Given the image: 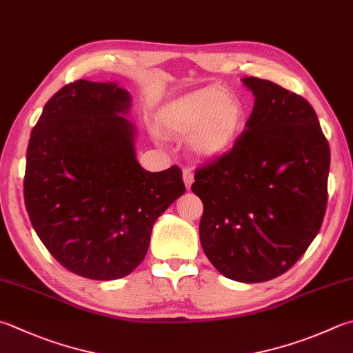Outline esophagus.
Wrapping results in <instances>:
<instances>
[{
    "label": "esophagus",
    "mask_w": 353,
    "mask_h": 353,
    "mask_svg": "<svg viewBox=\"0 0 353 353\" xmlns=\"http://www.w3.org/2000/svg\"><path fill=\"white\" fill-rule=\"evenodd\" d=\"M183 179H184L185 188L190 189L192 183H194V172H192L190 169H184V170H183Z\"/></svg>",
    "instance_id": "esophagus-1"
}]
</instances>
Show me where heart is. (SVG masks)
Returning <instances> with one entry per match:
<instances>
[{
  "label": "heart",
  "instance_id": "1",
  "mask_svg": "<svg viewBox=\"0 0 353 353\" xmlns=\"http://www.w3.org/2000/svg\"><path fill=\"white\" fill-rule=\"evenodd\" d=\"M159 125L170 135H188L192 154L216 159L235 148L245 114L241 101L216 85L198 89L159 110Z\"/></svg>",
  "mask_w": 353,
  "mask_h": 353
}]
</instances>
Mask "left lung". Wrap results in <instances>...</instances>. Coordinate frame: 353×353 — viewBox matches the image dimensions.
<instances>
[{
	"instance_id": "8db88e82",
	"label": "left lung",
	"mask_w": 353,
	"mask_h": 353,
	"mask_svg": "<svg viewBox=\"0 0 353 353\" xmlns=\"http://www.w3.org/2000/svg\"><path fill=\"white\" fill-rule=\"evenodd\" d=\"M243 84L254 110L228 155L199 168L192 192L204 212L199 239L219 274L239 283L288 272L320 232L330 149L305 99L268 79Z\"/></svg>"
}]
</instances>
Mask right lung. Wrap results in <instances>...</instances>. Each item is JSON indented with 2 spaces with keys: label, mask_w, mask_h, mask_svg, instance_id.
I'll return each mask as SVG.
<instances>
[{
  "label": "right lung",
  "mask_w": 353,
  "mask_h": 353,
  "mask_svg": "<svg viewBox=\"0 0 353 353\" xmlns=\"http://www.w3.org/2000/svg\"><path fill=\"white\" fill-rule=\"evenodd\" d=\"M130 94L78 79L59 89L32 129L24 203L50 255L89 280H118L148 254L152 228L185 188L176 165L137 161Z\"/></svg>",
  "instance_id": "obj_1"
}]
</instances>
